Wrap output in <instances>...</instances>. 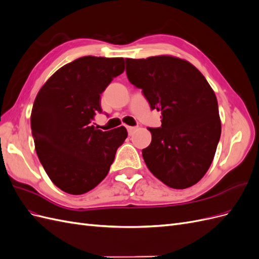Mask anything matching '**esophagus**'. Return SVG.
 I'll use <instances>...</instances> for the list:
<instances>
[{
  "mask_svg": "<svg viewBox=\"0 0 259 259\" xmlns=\"http://www.w3.org/2000/svg\"><path fill=\"white\" fill-rule=\"evenodd\" d=\"M126 130H127V132H128V134L132 135L133 132H134V131L136 130V127H135V126H126Z\"/></svg>",
  "mask_w": 259,
  "mask_h": 259,
  "instance_id": "34e87169",
  "label": "esophagus"
}]
</instances>
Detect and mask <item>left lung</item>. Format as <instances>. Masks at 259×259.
Instances as JSON below:
<instances>
[{"label":"left lung","instance_id":"left-lung-1","mask_svg":"<svg viewBox=\"0 0 259 259\" xmlns=\"http://www.w3.org/2000/svg\"><path fill=\"white\" fill-rule=\"evenodd\" d=\"M125 61L130 82L162 114L161 127L149 128L151 144L143 149L147 167L174 189L195 185L209 168L221 138L213 89L189 61L170 55Z\"/></svg>","mask_w":259,"mask_h":259}]
</instances>
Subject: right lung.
Masks as SVG:
<instances>
[{
	"instance_id": "obj_1",
	"label": "right lung",
	"mask_w": 259,
	"mask_h": 259,
	"mask_svg": "<svg viewBox=\"0 0 259 259\" xmlns=\"http://www.w3.org/2000/svg\"><path fill=\"white\" fill-rule=\"evenodd\" d=\"M124 71L122 57L85 56L58 69L38 91L31 111L35 151L59 189L79 195L107 176L126 128L92 125L101 112L100 94Z\"/></svg>"
}]
</instances>
